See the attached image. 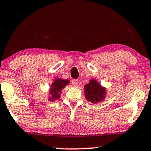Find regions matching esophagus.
<instances>
[{
    "label": "esophagus",
    "mask_w": 151,
    "mask_h": 151,
    "mask_svg": "<svg viewBox=\"0 0 151 151\" xmlns=\"http://www.w3.org/2000/svg\"><path fill=\"white\" fill-rule=\"evenodd\" d=\"M78 83H79V80L78 79H73L72 80V84H73L74 86H77Z\"/></svg>",
    "instance_id": "obj_1"
}]
</instances>
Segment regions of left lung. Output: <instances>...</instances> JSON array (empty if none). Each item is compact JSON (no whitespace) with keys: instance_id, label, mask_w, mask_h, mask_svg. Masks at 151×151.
<instances>
[{"instance_id":"left-lung-1","label":"left lung","mask_w":151,"mask_h":151,"mask_svg":"<svg viewBox=\"0 0 151 151\" xmlns=\"http://www.w3.org/2000/svg\"><path fill=\"white\" fill-rule=\"evenodd\" d=\"M85 98L92 103H98L105 99L106 89L96 79H91L84 86Z\"/></svg>"}]
</instances>
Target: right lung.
<instances>
[{
	"label": "right lung",
	"instance_id": "obj_1",
	"mask_svg": "<svg viewBox=\"0 0 151 151\" xmlns=\"http://www.w3.org/2000/svg\"><path fill=\"white\" fill-rule=\"evenodd\" d=\"M69 83H70V81L68 79H59V78L55 79L50 88V92H49L50 97L48 98L49 101H53L59 99L60 97L62 90Z\"/></svg>",
	"mask_w": 151,
	"mask_h": 151
}]
</instances>
